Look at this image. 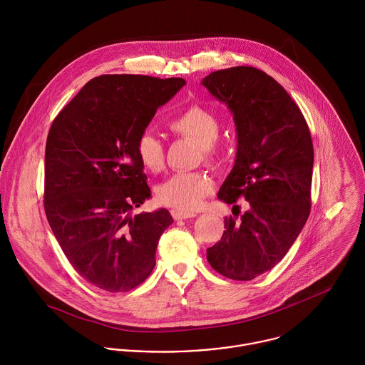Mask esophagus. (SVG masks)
Listing matches in <instances>:
<instances>
[{
	"label": "esophagus",
	"mask_w": 365,
	"mask_h": 365,
	"mask_svg": "<svg viewBox=\"0 0 365 365\" xmlns=\"http://www.w3.org/2000/svg\"><path fill=\"white\" fill-rule=\"evenodd\" d=\"M171 215H173V217H174L175 220L188 219V217H195V216H197L195 212H187V210H173Z\"/></svg>",
	"instance_id": "obj_1"
}]
</instances>
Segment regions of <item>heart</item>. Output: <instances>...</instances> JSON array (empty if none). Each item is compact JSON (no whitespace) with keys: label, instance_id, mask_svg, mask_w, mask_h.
I'll return each mask as SVG.
<instances>
[{"label":"heart","instance_id":"heart-1","mask_svg":"<svg viewBox=\"0 0 365 365\" xmlns=\"http://www.w3.org/2000/svg\"><path fill=\"white\" fill-rule=\"evenodd\" d=\"M171 132L198 143L205 160L213 161L219 152L215 142L220 133V120L207 108L192 105L168 123ZM140 163L152 173L164 168L165 155L163 143L152 133H143L136 143ZM213 191V182L202 173H177L161 182L156 190L157 200L171 208L192 210L198 208Z\"/></svg>","mask_w":365,"mask_h":365}]
</instances>
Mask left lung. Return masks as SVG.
Segmentation results:
<instances>
[{
	"label": "left lung",
	"instance_id": "1",
	"mask_svg": "<svg viewBox=\"0 0 365 365\" xmlns=\"http://www.w3.org/2000/svg\"><path fill=\"white\" fill-rule=\"evenodd\" d=\"M201 84L227 105L237 132L235 165L217 198L247 201L240 219L225 217L222 239L207 259L219 274L250 281L284 259L308 220L312 138L298 105L259 68L217 70Z\"/></svg>",
	"mask_w": 365,
	"mask_h": 365
}]
</instances>
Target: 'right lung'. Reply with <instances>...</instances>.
I'll list each match as a JSON object with an SVG mask.
<instances>
[{"label":"right lung","mask_w":365,"mask_h":365,"mask_svg":"<svg viewBox=\"0 0 365 365\" xmlns=\"http://www.w3.org/2000/svg\"><path fill=\"white\" fill-rule=\"evenodd\" d=\"M184 86V78L100 76L53 120L45 212L74 269L108 292L130 291L150 275L158 239L173 223L164 208L132 215L152 197L136 143Z\"/></svg>","instance_id":"right-lung-1"}]
</instances>
